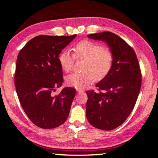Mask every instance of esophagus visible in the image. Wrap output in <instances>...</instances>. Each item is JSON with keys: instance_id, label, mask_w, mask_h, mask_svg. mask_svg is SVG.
<instances>
[{"instance_id": "obj_1", "label": "esophagus", "mask_w": 158, "mask_h": 158, "mask_svg": "<svg viewBox=\"0 0 158 158\" xmlns=\"http://www.w3.org/2000/svg\"><path fill=\"white\" fill-rule=\"evenodd\" d=\"M77 93H79L84 92V90H81V89H77Z\"/></svg>"}]
</instances>
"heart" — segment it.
Masks as SVG:
<instances>
[{"label": "heart", "mask_w": 158, "mask_h": 158, "mask_svg": "<svg viewBox=\"0 0 158 158\" xmlns=\"http://www.w3.org/2000/svg\"><path fill=\"white\" fill-rule=\"evenodd\" d=\"M74 54L69 51H63L58 57L63 71L68 73L73 68L75 58L85 60L84 73H72L67 76L65 82L69 86L77 89H84L96 80L105 78L110 72L114 61L113 53L107 48L96 42L83 40L74 47Z\"/></svg>", "instance_id": "obj_1"}]
</instances>
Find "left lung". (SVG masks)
<instances>
[{
	"mask_svg": "<svg viewBox=\"0 0 158 158\" xmlns=\"http://www.w3.org/2000/svg\"><path fill=\"white\" fill-rule=\"evenodd\" d=\"M88 37L106 42L114 61L109 74L95 85L100 92L86 91V118L93 127L111 130L123 123L133 110L141 85L140 67L135 51L117 35L105 31Z\"/></svg>",
	"mask_w": 158,
	"mask_h": 158,
	"instance_id": "8db88e82",
	"label": "left lung"
}]
</instances>
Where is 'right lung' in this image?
Instances as JSON below:
<instances>
[{"instance_id": "right-lung-1", "label": "right lung", "mask_w": 158, "mask_h": 158, "mask_svg": "<svg viewBox=\"0 0 158 158\" xmlns=\"http://www.w3.org/2000/svg\"><path fill=\"white\" fill-rule=\"evenodd\" d=\"M76 36H37L19 53L15 75L16 91L23 111L37 127L55 128L68 118L75 89L64 88L57 95L53 92L63 81L58 56Z\"/></svg>"}]
</instances>
